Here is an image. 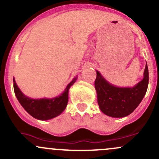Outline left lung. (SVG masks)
<instances>
[{
    "mask_svg": "<svg viewBox=\"0 0 159 159\" xmlns=\"http://www.w3.org/2000/svg\"><path fill=\"white\" fill-rule=\"evenodd\" d=\"M148 84V69L147 64L143 80L133 88H119L106 81L97 71L95 89L98 103L104 114L111 117L120 118L133 113L143 101Z\"/></svg>",
    "mask_w": 159,
    "mask_h": 159,
    "instance_id": "8db88e82",
    "label": "left lung"
}]
</instances>
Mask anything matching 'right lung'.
Listing matches in <instances>:
<instances>
[{
    "label": "right lung",
    "mask_w": 159,
    "mask_h": 159,
    "mask_svg": "<svg viewBox=\"0 0 159 159\" xmlns=\"http://www.w3.org/2000/svg\"><path fill=\"white\" fill-rule=\"evenodd\" d=\"M77 78L78 77L76 76L67 85L66 90L61 95L52 99H32L25 96L16 85L14 78L13 80V89L18 101L29 114L37 120H47L60 115L66 109L68 101V91Z\"/></svg>",
    "instance_id": "obj_1"
}]
</instances>
